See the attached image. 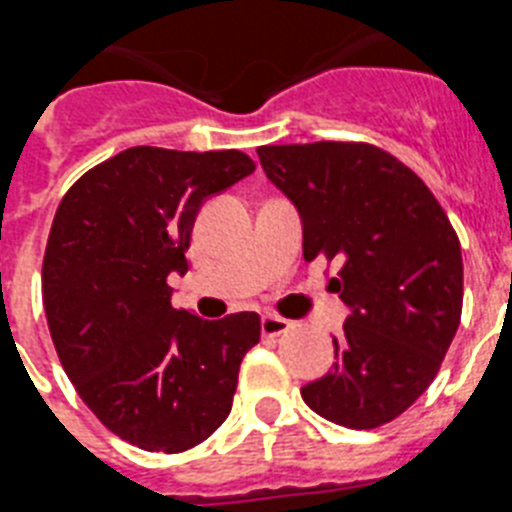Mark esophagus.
<instances>
[{"label":"esophagus","instance_id":"1","mask_svg":"<svg viewBox=\"0 0 512 512\" xmlns=\"http://www.w3.org/2000/svg\"><path fill=\"white\" fill-rule=\"evenodd\" d=\"M289 328L287 318H279V315H261V333L264 336H279Z\"/></svg>","mask_w":512,"mask_h":512}]
</instances>
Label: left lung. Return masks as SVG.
I'll use <instances>...</instances> for the list:
<instances>
[{
	"label": "left lung",
	"mask_w": 512,
	"mask_h": 512,
	"mask_svg": "<svg viewBox=\"0 0 512 512\" xmlns=\"http://www.w3.org/2000/svg\"><path fill=\"white\" fill-rule=\"evenodd\" d=\"M259 158L300 215L305 259L341 266L336 361L302 400L354 431L390 423L428 390L459 328L464 266L449 217L415 171L369 143L261 146Z\"/></svg>",
	"instance_id": "obj_1"
}]
</instances>
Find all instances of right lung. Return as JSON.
Wrapping results in <instances>:
<instances>
[{
  "instance_id": "1",
  "label": "right lung",
  "mask_w": 512,
  "mask_h": 512,
  "mask_svg": "<svg viewBox=\"0 0 512 512\" xmlns=\"http://www.w3.org/2000/svg\"><path fill=\"white\" fill-rule=\"evenodd\" d=\"M253 171L243 151L135 146L81 176L58 205L43 259L53 346L79 397L122 441L179 454L223 425L256 312L174 310L194 217Z\"/></svg>"
}]
</instances>
